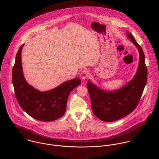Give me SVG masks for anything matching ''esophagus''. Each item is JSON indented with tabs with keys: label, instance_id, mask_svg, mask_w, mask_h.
Masks as SVG:
<instances>
[{
	"label": "esophagus",
	"instance_id": "1",
	"mask_svg": "<svg viewBox=\"0 0 159 159\" xmlns=\"http://www.w3.org/2000/svg\"><path fill=\"white\" fill-rule=\"evenodd\" d=\"M89 72L87 69H84L80 73V77L83 80L86 79L89 77Z\"/></svg>",
	"mask_w": 159,
	"mask_h": 159
}]
</instances>
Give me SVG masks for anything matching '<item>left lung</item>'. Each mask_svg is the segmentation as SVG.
Wrapping results in <instances>:
<instances>
[{
    "instance_id": "1",
    "label": "left lung",
    "mask_w": 159,
    "mask_h": 159,
    "mask_svg": "<svg viewBox=\"0 0 159 159\" xmlns=\"http://www.w3.org/2000/svg\"><path fill=\"white\" fill-rule=\"evenodd\" d=\"M126 34L139 54L138 69L132 80L114 91H104L90 80L87 84L93 114L98 119L106 122L117 120L132 112L138 104L147 82L148 70L143 49L130 32Z\"/></svg>"
}]
</instances>
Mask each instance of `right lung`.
Returning a JSON list of instances; mask_svg holds the SVG:
<instances>
[{"mask_svg":"<svg viewBox=\"0 0 159 159\" xmlns=\"http://www.w3.org/2000/svg\"><path fill=\"white\" fill-rule=\"evenodd\" d=\"M19 48L12 70V83L15 96L20 107L29 116L43 122H51L61 117L66 112L67 100L70 92L81 84L79 78L67 80L57 87L40 92L25 80L22 67L21 50Z\"/></svg>","mask_w":159,"mask_h":159,"instance_id":"1","label":"right lung"}]
</instances>
